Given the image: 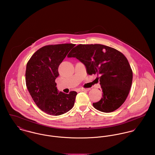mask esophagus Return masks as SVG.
I'll return each mask as SVG.
<instances>
[{
	"label": "esophagus",
	"instance_id": "obj_1",
	"mask_svg": "<svg viewBox=\"0 0 155 155\" xmlns=\"http://www.w3.org/2000/svg\"><path fill=\"white\" fill-rule=\"evenodd\" d=\"M90 90V88H79L80 91H88Z\"/></svg>",
	"mask_w": 155,
	"mask_h": 155
}]
</instances>
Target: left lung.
<instances>
[{
  "label": "left lung",
  "instance_id": "left-lung-1",
  "mask_svg": "<svg viewBox=\"0 0 155 155\" xmlns=\"http://www.w3.org/2000/svg\"><path fill=\"white\" fill-rule=\"evenodd\" d=\"M86 67L89 75L97 74L103 97L93 103L99 111L109 113L126 100L133 81V71L126 57L118 51L102 45H79L69 52Z\"/></svg>",
  "mask_w": 155,
  "mask_h": 155
}]
</instances>
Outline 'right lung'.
<instances>
[{
    "label": "right lung",
    "mask_w": 155,
    "mask_h": 155,
    "mask_svg": "<svg viewBox=\"0 0 155 155\" xmlns=\"http://www.w3.org/2000/svg\"><path fill=\"white\" fill-rule=\"evenodd\" d=\"M75 46L71 43L45 46L35 52L27 64V89L36 105L51 115H62L74 106L77 93L59 92L55 80L59 75L60 64Z\"/></svg>",
    "instance_id": "right-lung-1"
}]
</instances>
